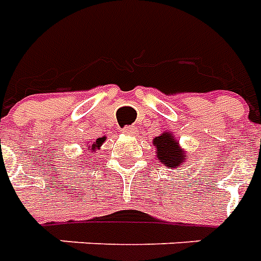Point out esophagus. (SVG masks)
<instances>
[{
  "label": "esophagus",
  "instance_id": "esophagus-1",
  "mask_svg": "<svg viewBox=\"0 0 261 261\" xmlns=\"http://www.w3.org/2000/svg\"><path fill=\"white\" fill-rule=\"evenodd\" d=\"M123 133H124V134H127V136H136L137 128L134 127V125H127V127H124V128H123Z\"/></svg>",
  "mask_w": 261,
  "mask_h": 261
}]
</instances>
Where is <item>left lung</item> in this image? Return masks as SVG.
<instances>
[{
	"label": "left lung",
	"mask_w": 261,
	"mask_h": 261,
	"mask_svg": "<svg viewBox=\"0 0 261 261\" xmlns=\"http://www.w3.org/2000/svg\"><path fill=\"white\" fill-rule=\"evenodd\" d=\"M153 144L156 147V156L162 164H165V166L177 168L186 159L170 133H165L162 136L156 137L153 140Z\"/></svg>",
	"instance_id": "8db88e82"
}]
</instances>
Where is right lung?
Here are the masks:
<instances>
[{"mask_svg":"<svg viewBox=\"0 0 261 261\" xmlns=\"http://www.w3.org/2000/svg\"><path fill=\"white\" fill-rule=\"evenodd\" d=\"M103 141H105V138H99V140H97V141H96V144H93V147H92V149H95V148H96V147H99V145H100V144H102Z\"/></svg>","mask_w":261,"mask_h":261,"instance_id":"1","label":"right lung"}]
</instances>
